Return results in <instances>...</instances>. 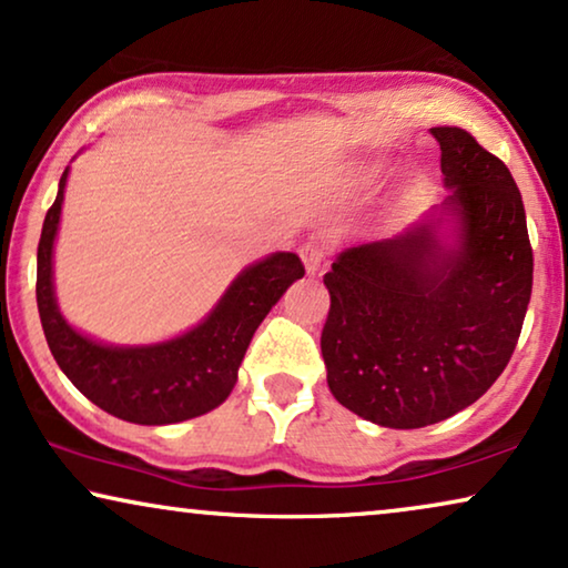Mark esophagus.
Instances as JSON below:
<instances>
[{
  "mask_svg": "<svg viewBox=\"0 0 568 568\" xmlns=\"http://www.w3.org/2000/svg\"><path fill=\"white\" fill-rule=\"evenodd\" d=\"M300 258H302V263H305V271H307L310 276L317 274V271H321V266H323V261H325L323 245L305 243V245L300 247Z\"/></svg>",
  "mask_w": 568,
  "mask_h": 568,
  "instance_id": "esophagus-1",
  "label": "esophagus"
}]
</instances>
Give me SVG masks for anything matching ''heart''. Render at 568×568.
I'll use <instances>...</instances> for the list:
<instances>
[{"instance_id":"heart-1","label":"heart","mask_w":568,"mask_h":568,"mask_svg":"<svg viewBox=\"0 0 568 568\" xmlns=\"http://www.w3.org/2000/svg\"><path fill=\"white\" fill-rule=\"evenodd\" d=\"M375 178H377L375 170H369V173H364L356 183H359V185H369V183H375Z\"/></svg>"}]
</instances>
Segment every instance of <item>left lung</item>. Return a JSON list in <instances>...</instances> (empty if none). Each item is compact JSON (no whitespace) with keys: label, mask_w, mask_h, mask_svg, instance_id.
Segmentation results:
<instances>
[{"label":"left lung","mask_w":568,"mask_h":568,"mask_svg":"<svg viewBox=\"0 0 568 568\" xmlns=\"http://www.w3.org/2000/svg\"><path fill=\"white\" fill-rule=\"evenodd\" d=\"M429 131L449 196L398 235L341 251L323 276L333 398L387 429H422L476 403L507 367L532 292L507 165L468 131Z\"/></svg>","instance_id":"obj_1"}]
</instances>
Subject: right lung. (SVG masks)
Returning <instances> with one entry per match:
<instances>
[{
    "mask_svg": "<svg viewBox=\"0 0 568 568\" xmlns=\"http://www.w3.org/2000/svg\"><path fill=\"white\" fill-rule=\"evenodd\" d=\"M67 178L69 168L43 220L36 282L41 325L61 372L98 408L131 424H181L222 406L237 383L253 333L282 294L305 276L302 261L284 251L253 261L232 278L216 305L181 336L158 344H105L77 331L61 315L53 286V245Z\"/></svg>",
    "mask_w": 568,
    "mask_h": 568,
    "instance_id": "1",
    "label": "right lung"
}]
</instances>
